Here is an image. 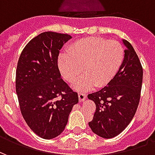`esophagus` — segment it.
Segmentation results:
<instances>
[{"label":"esophagus","mask_w":155,"mask_h":155,"mask_svg":"<svg viewBox=\"0 0 155 155\" xmlns=\"http://www.w3.org/2000/svg\"><path fill=\"white\" fill-rule=\"evenodd\" d=\"M78 97H79V101H84L85 99H86V97H87V95L85 94H84V93H79V94H78Z\"/></svg>","instance_id":"esophagus-1"}]
</instances>
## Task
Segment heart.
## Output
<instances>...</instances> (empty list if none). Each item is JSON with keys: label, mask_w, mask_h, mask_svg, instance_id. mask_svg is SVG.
<instances>
[{"label": "heart", "mask_w": 155, "mask_h": 155, "mask_svg": "<svg viewBox=\"0 0 155 155\" xmlns=\"http://www.w3.org/2000/svg\"><path fill=\"white\" fill-rule=\"evenodd\" d=\"M124 58L122 45L116 41L88 37L75 41L69 46L67 54L58 58V67L68 83H74L76 91H84L94 86L104 87L120 70Z\"/></svg>", "instance_id": "obj_1"}]
</instances>
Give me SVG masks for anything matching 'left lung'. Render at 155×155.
I'll return each instance as SVG.
<instances>
[{
	"mask_svg": "<svg viewBox=\"0 0 155 155\" xmlns=\"http://www.w3.org/2000/svg\"><path fill=\"white\" fill-rule=\"evenodd\" d=\"M123 43L124 58L115 76L101 91L88 94L96 106L89 126L104 139L117 136L129 125L140 103L143 68L131 44L126 40Z\"/></svg>",
	"mask_w": 155,
	"mask_h": 155,
	"instance_id": "1",
	"label": "left lung"
}]
</instances>
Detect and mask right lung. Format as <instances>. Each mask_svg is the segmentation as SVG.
Listing matches in <instances>:
<instances>
[{"instance_id":"1","label":"right lung","mask_w":155,"mask_h":155,"mask_svg":"<svg viewBox=\"0 0 155 155\" xmlns=\"http://www.w3.org/2000/svg\"><path fill=\"white\" fill-rule=\"evenodd\" d=\"M71 36L43 32L23 49L15 74V91L21 112L31 130L51 140L60 135L69 114L79 102L78 94L69 87L58 68L60 50Z\"/></svg>"}]
</instances>
